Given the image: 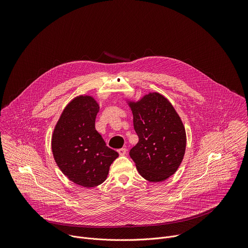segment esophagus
<instances>
[{
  "label": "esophagus",
  "instance_id": "34e87169",
  "mask_svg": "<svg viewBox=\"0 0 248 248\" xmlns=\"http://www.w3.org/2000/svg\"><path fill=\"white\" fill-rule=\"evenodd\" d=\"M118 153L121 155V156H124V155H125V153H126V149L125 148H120V149H118Z\"/></svg>",
  "mask_w": 248,
  "mask_h": 248
}]
</instances>
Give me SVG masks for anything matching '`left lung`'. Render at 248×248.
<instances>
[{"instance_id": "obj_1", "label": "left lung", "mask_w": 248, "mask_h": 248, "mask_svg": "<svg viewBox=\"0 0 248 248\" xmlns=\"http://www.w3.org/2000/svg\"><path fill=\"white\" fill-rule=\"evenodd\" d=\"M138 135L129 155L140 175L152 183L169 179L179 169L186 153V128L170 102L158 92L138 101L127 100Z\"/></svg>"}]
</instances>
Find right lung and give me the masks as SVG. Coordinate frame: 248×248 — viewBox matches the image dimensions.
Masks as SVG:
<instances>
[{
    "mask_svg": "<svg viewBox=\"0 0 248 248\" xmlns=\"http://www.w3.org/2000/svg\"><path fill=\"white\" fill-rule=\"evenodd\" d=\"M99 110L92 96H77L65 106L52 135L58 167L69 181L87 188L104 183L111 164L119 157L95 129Z\"/></svg>",
    "mask_w": 248,
    "mask_h": 248,
    "instance_id": "right-lung-1",
    "label": "right lung"
}]
</instances>
